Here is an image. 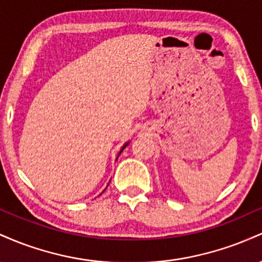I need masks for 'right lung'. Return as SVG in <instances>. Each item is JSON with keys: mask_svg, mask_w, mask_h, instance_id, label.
<instances>
[{"mask_svg": "<svg viewBox=\"0 0 262 262\" xmlns=\"http://www.w3.org/2000/svg\"><path fill=\"white\" fill-rule=\"evenodd\" d=\"M128 144H129V143H125V144H124V145H123V148H122V149H121V151H119V154H118V156H119V155H121V154H122V151H123V149H125V146H127V145H128ZM118 156H117V158H118Z\"/></svg>", "mask_w": 262, "mask_h": 262, "instance_id": "right-lung-1", "label": "right lung"}]
</instances>
